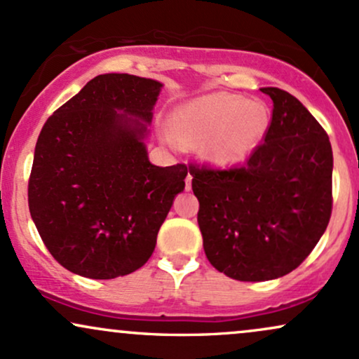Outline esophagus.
Segmentation results:
<instances>
[{
	"mask_svg": "<svg viewBox=\"0 0 359 359\" xmlns=\"http://www.w3.org/2000/svg\"><path fill=\"white\" fill-rule=\"evenodd\" d=\"M191 187H192V175L187 174V177H185V189L191 191Z\"/></svg>",
	"mask_w": 359,
	"mask_h": 359,
	"instance_id": "esophagus-1",
	"label": "esophagus"
}]
</instances>
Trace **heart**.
I'll return each instance as SVG.
<instances>
[{"instance_id": "1", "label": "heart", "mask_w": 359, "mask_h": 359, "mask_svg": "<svg viewBox=\"0 0 359 359\" xmlns=\"http://www.w3.org/2000/svg\"><path fill=\"white\" fill-rule=\"evenodd\" d=\"M269 126L270 111L263 102L229 93L196 97L170 114L172 133L185 143L204 142V155L221 167L246 162Z\"/></svg>"}]
</instances>
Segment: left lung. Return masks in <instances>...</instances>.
<instances>
[{"instance_id": "1", "label": "left lung", "mask_w": 359, "mask_h": 359, "mask_svg": "<svg viewBox=\"0 0 359 359\" xmlns=\"http://www.w3.org/2000/svg\"><path fill=\"white\" fill-rule=\"evenodd\" d=\"M262 93L273 101L270 126L245 165H189L205 257L240 282H265L297 269L332 211L327 133L290 93Z\"/></svg>"}]
</instances>
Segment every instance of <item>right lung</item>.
Returning a JSON list of instances; mask_svg holds the SVG:
<instances>
[{
	"instance_id": "right-lung-1",
	"label": "right lung",
	"mask_w": 359,
	"mask_h": 359,
	"mask_svg": "<svg viewBox=\"0 0 359 359\" xmlns=\"http://www.w3.org/2000/svg\"><path fill=\"white\" fill-rule=\"evenodd\" d=\"M158 81L102 74L47 119L36 140L28 208L64 269L94 280L148 262L187 165L150 163L145 140Z\"/></svg>"
}]
</instances>
